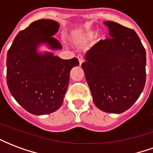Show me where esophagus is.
Wrapping results in <instances>:
<instances>
[{"instance_id":"34e87169","label":"esophagus","mask_w":153,"mask_h":153,"mask_svg":"<svg viewBox=\"0 0 153 153\" xmlns=\"http://www.w3.org/2000/svg\"><path fill=\"white\" fill-rule=\"evenodd\" d=\"M78 59H79V65H82V63L84 61V59H83V56H81V55L78 56Z\"/></svg>"}]
</instances>
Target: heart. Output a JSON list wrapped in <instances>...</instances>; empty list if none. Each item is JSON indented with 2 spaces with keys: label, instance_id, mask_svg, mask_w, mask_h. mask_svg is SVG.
Instances as JSON below:
<instances>
[{
  "label": "heart",
  "instance_id": "1",
  "mask_svg": "<svg viewBox=\"0 0 153 153\" xmlns=\"http://www.w3.org/2000/svg\"><path fill=\"white\" fill-rule=\"evenodd\" d=\"M95 35H96V31L90 30V31L87 32L86 33L84 34V38H86V39H91V38H94ZM104 38H105V34H101L99 36V40H103Z\"/></svg>",
  "mask_w": 153,
  "mask_h": 153
}]
</instances>
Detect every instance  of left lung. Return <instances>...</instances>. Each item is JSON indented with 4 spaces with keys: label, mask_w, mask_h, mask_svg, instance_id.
Returning a JSON list of instances; mask_svg holds the SVG:
<instances>
[{
    "label": "left lung",
    "mask_w": 153,
    "mask_h": 153,
    "mask_svg": "<svg viewBox=\"0 0 153 153\" xmlns=\"http://www.w3.org/2000/svg\"><path fill=\"white\" fill-rule=\"evenodd\" d=\"M111 38L99 41L82 64L93 102L101 111L122 113L138 100L146 82V51L134 30L104 22Z\"/></svg>",
    "instance_id": "8db88e82"
}]
</instances>
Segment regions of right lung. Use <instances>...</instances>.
Returning <instances> with one entry per match:
<instances>
[{"instance_id":"1","label":"right lung","mask_w":153,"mask_h":153,"mask_svg":"<svg viewBox=\"0 0 153 153\" xmlns=\"http://www.w3.org/2000/svg\"><path fill=\"white\" fill-rule=\"evenodd\" d=\"M59 24L39 19L19 33L10 47L6 59V81L9 90L20 106L31 114L47 115L63 103L69 86L71 69L78 66L77 58L63 60L51 52L38 53V45L61 49L53 38Z\"/></svg>"}]
</instances>
